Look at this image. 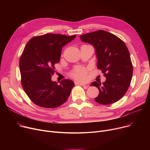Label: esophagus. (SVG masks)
Instances as JSON below:
<instances>
[{
  "label": "esophagus",
  "mask_w": 150,
  "mask_h": 150,
  "mask_svg": "<svg viewBox=\"0 0 150 150\" xmlns=\"http://www.w3.org/2000/svg\"><path fill=\"white\" fill-rule=\"evenodd\" d=\"M76 84H80V85H81V86H86V87H89V85L86 84H84V83H77Z\"/></svg>",
  "instance_id": "34e87169"
}]
</instances>
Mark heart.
Instances as JSON below:
<instances>
[{"instance_id": "1", "label": "heart", "mask_w": 150, "mask_h": 150, "mask_svg": "<svg viewBox=\"0 0 150 150\" xmlns=\"http://www.w3.org/2000/svg\"><path fill=\"white\" fill-rule=\"evenodd\" d=\"M71 76L77 80H85L87 77V70L83 67H76L71 73Z\"/></svg>"}]
</instances>
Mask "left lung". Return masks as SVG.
I'll return each mask as SVG.
<instances>
[{
	"instance_id": "1",
	"label": "left lung",
	"mask_w": 150,
	"mask_h": 150,
	"mask_svg": "<svg viewBox=\"0 0 150 150\" xmlns=\"http://www.w3.org/2000/svg\"><path fill=\"white\" fill-rule=\"evenodd\" d=\"M81 40L93 46L98 59L97 66L106 77L103 83L93 81L99 95L95 101L109 105L122 98L130 85L132 64L129 52L124 42L106 31L98 30L80 36Z\"/></svg>"
}]
</instances>
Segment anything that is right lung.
I'll use <instances>...</instances> for the list:
<instances>
[{"label": "right lung", "mask_w": 150, "mask_h": 150, "mask_svg": "<svg viewBox=\"0 0 150 150\" xmlns=\"http://www.w3.org/2000/svg\"><path fill=\"white\" fill-rule=\"evenodd\" d=\"M75 37L47 33L32 38L25 45L19 61L21 82L27 95L36 105L55 108L68 99L74 81L66 79L58 83L52 80V76L62 47Z\"/></svg>", "instance_id": "add662e5"}]
</instances>
